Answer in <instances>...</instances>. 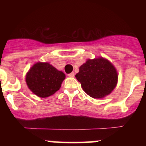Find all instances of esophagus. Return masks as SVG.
Here are the masks:
<instances>
[{"label":"esophagus","mask_w":146,"mask_h":146,"mask_svg":"<svg viewBox=\"0 0 146 146\" xmlns=\"http://www.w3.org/2000/svg\"><path fill=\"white\" fill-rule=\"evenodd\" d=\"M68 76L69 77H74L75 73H69V74L68 75Z\"/></svg>","instance_id":"esophagus-1"}]
</instances>
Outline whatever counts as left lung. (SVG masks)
<instances>
[{
	"mask_svg": "<svg viewBox=\"0 0 146 146\" xmlns=\"http://www.w3.org/2000/svg\"><path fill=\"white\" fill-rule=\"evenodd\" d=\"M76 78L83 90L93 98H102L111 93L117 83V70L103 58L88 59L79 69Z\"/></svg>",
	"mask_w": 146,
	"mask_h": 146,
	"instance_id": "1",
	"label": "left lung"
}]
</instances>
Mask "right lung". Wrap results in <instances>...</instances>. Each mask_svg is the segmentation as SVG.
<instances>
[{"label": "right lung", "mask_w": 146, "mask_h": 146, "mask_svg": "<svg viewBox=\"0 0 146 146\" xmlns=\"http://www.w3.org/2000/svg\"><path fill=\"white\" fill-rule=\"evenodd\" d=\"M65 74L48 63H36L26 76V82L32 92L40 98H47L61 88Z\"/></svg>", "instance_id": "add662e5"}]
</instances>
